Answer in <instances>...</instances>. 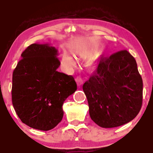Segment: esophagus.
Listing matches in <instances>:
<instances>
[{"mask_svg": "<svg viewBox=\"0 0 153 153\" xmlns=\"http://www.w3.org/2000/svg\"><path fill=\"white\" fill-rule=\"evenodd\" d=\"M76 83H77V85H78L79 86H80V85L83 83L82 78H81V77H80V76H77L76 77Z\"/></svg>", "mask_w": 153, "mask_h": 153, "instance_id": "34e87169", "label": "esophagus"}]
</instances>
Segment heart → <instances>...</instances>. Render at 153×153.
<instances>
[{
	"mask_svg": "<svg viewBox=\"0 0 153 153\" xmlns=\"http://www.w3.org/2000/svg\"><path fill=\"white\" fill-rule=\"evenodd\" d=\"M63 62L69 68H72L75 65V61L72 56L66 55L63 57Z\"/></svg>",
	"mask_w": 153,
	"mask_h": 153,
	"instance_id": "heart-1",
	"label": "heart"
}]
</instances>
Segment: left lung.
<instances>
[{"label":"left lung","instance_id":"left-lung-1","mask_svg":"<svg viewBox=\"0 0 153 153\" xmlns=\"http://www.w3.org/2000/svg\"><path fill=\"white\" fill-rule=\"evenodd\" d=\"M92 120L112 128L132 120L141 110L143 81L134 58L127 50L102 57L83 85Z\"/></svg>","mask_w":153,"mask_h":153}]
</instances>
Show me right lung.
I'll list each match as a JSON object with an SVG mask.
<instances>
[{"label": "right lung", "mask_w": 153, "mask_h": 153, "mask_svg": "<svg viewBox=\"0 0 153 153\" xmlns=\"http://www.w3.org/2000/svg\"><path fill=\"white\" fill-rule=\"evenodd\" d=\"M58 49L32 44L22 53L12 74V100L22 123L39 130L53 129L62 120L63 102L76 91L74 79L59 72Z\"/></svg>", "instance_id": "obj_1"}]
</instances>
